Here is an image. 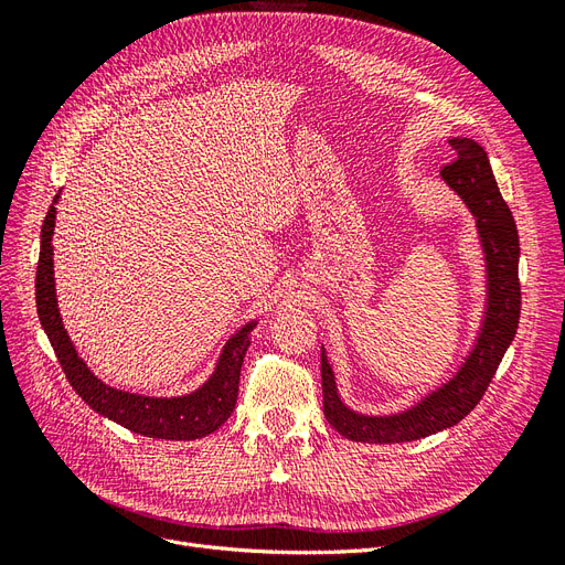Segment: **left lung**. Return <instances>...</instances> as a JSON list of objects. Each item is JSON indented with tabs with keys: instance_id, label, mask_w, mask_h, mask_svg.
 I'll return each instance as SVG.
<instances>
[{
	"instance_id": "8db88e82",
	"label": "left lung",
	"mask_w": 565,
	"mask_h": 565,
	"mask_svg": "<svg viewBox=\"0 0 565 565\" xmlns=\"http://www.w3.org/2000/svg\"><path fill=\"white\" fill-rule=\"evenodd\" d=\"M455 162L440 179L467 204L476 221L486 264V301L473 344L446 382L429 388L398 413L372 415L351 407L339 393L328 349H320L322 405L334 429L355 443H407L459 424L483 398L519 330V231L494 181L488 152L467 136H452Z\"/></svg>"
}]
</instances>
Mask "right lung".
Returning a JSON list of instances; mask_svg holds the SVG:
<instances>
[{
	"label": "right lung",
	"instance_id": "add662e5",
	"mask_svg": "<svg viewBox=\"0 0 565 565\" xmlns=\"http://www.w3.org/2000/svg\"><path fill=\"white\" fill-rule=\"evenodd\" d=\"M61 193L51 202L46 218L42 224L40 241V264L35 280L38 313L42 328L56 351L58 363L67 382L79 393L94 413L108 417L110 422L125 426V429L162 440H195L210 436L224 424L237 403V384H241V367L245 361L247 347L252 341V330L259 320H249L237 328L221 349L212 374L198 388L181 393V396H146V393H131L106 384L84 363L77 353L71 334L63 328V318L56 299L54 278V237L56 228V202Z\"/></svg>",
	"mask_w": 565,
	"mask_h": 565
}]
</instances>
